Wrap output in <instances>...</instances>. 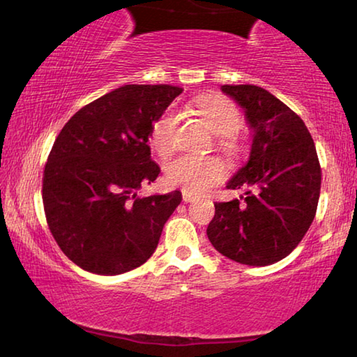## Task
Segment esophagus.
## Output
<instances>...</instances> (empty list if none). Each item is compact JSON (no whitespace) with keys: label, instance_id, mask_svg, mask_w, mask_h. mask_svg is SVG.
Wrapping results in <instances>:
<instances>
[{"label":"esophagus","instance_id":"34e87169","mask_svg":"<svg viewBox=\"0 0 357 357\" xmlns=\"http://www.w3.org/2000/svg\"><path fill=\"white\" fill-rule=\"evenodd\" d=\"M182 199H183V202H185V204H190V202H195L197 197H196L195 195H190V192L183 191V192H182Z\"/></svg>","mask_w":357,"mask_h":357}]
</instances>
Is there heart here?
Segmentation results:
<instances>
[{
    "mask_svg": "<svg viewBox=\"0 0 357 357\" xmlns=\"http://www.w3.org/2000/svg\"><path fill=\"white\" fill-rule=\"evenodd\" d=\"M199 114L210 125L221 146H232V137L241 128V114L235 103L222 97H210L199 103ZM182 116L178 111L169 108L155 119L150 130V144L161 156H169L178 147ZM166 180L172 186H178L190 195H201L226 178V166L216 158H199L182 155L171 160L165 167Z\"/></svg>",
    "mask_w": 357,
    "mask_h": 357,
    "instance_id": "1",
    "label": "heart"
}]
</instances>
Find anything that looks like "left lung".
I'll list each match as a JSON object with an SVG mask.
<instances>
[{
	"label": "left lung",
	"mask_w": 357,
	"mask_h": 357,
	"mask_svg": "<svg viewBox=\"0 0 357 357\" xmlns=\"http://www.w3.org/2000/svg\"><path fill=\"white\" fill-rule=\"evenodd\" d=\"M221 89L246 109L254 139L249 161L227 183L245 196L215 204L207 235L227 259L266 266L287 257L314 221L320 161L303 119L273 93L254 84Z\"/></svg>",
	"instance_id": "1"
}]
</instances>
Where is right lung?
<instances>
[{"label": "right lung", "instance_id": "1", "mask_svg": "<svg viewBox=\"0 0 357 357\" xmlns=\"http://www.w3.org/2000/svg\"><path fill=\"white\" fill-rule=\"evenodd\" d=\"M182 93L169 84H125L68 119L42 178L47 224L75 265L103 276L152 257L180 191L137 196L158 177L147 146L155 119Z\"/></svg>", "mask_w": 357, "mask_h": 357}]
</instances>
